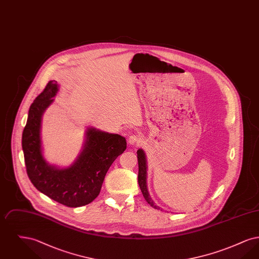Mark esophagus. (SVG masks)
<instances>
[{
    "label": "esophagus",
    "instance_id": "obj_1",
    "mask_svg": "<svg viewBox=\"0 0 259 259\" xmlns=\"http://www.w3.org/2000/svg\"><path fill=\"white\" fill-rule=\"evenodd\" d=\"M141 142H142L141 138L137 135H131L128 139V143L131 146H140Z\"/></svg>",
    "mask_w": 259,
    "mask_h": 259
}]
</instances>
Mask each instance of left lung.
I'll use <instances>...</instances> for the list:
<instances>
[{
  "label": "left lung",
  "mask_w": 259,
  "mask_h": 259,
  "mask_svg": "<svg viewBox=\"0 0 259 259\" xmlns=\"http://www.w3.org/2000/svg\"><path fill=\"white\" fill-rule=\"evenodd\" d=\"M137 157H138V163H139V174H138V183L140 185L141 191L143 193V196L146 199V201L148 204L153 207L154 209H160L159 207L155 205V203L152 201L151 197L149 196L148 193V185H147V169H148V164H147V157L145 151L140 148L137 150Z\"/></svg>",
  "instance_id": "obj_1"
}]
</instances>
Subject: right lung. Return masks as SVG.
<instances>
[{
  "instance_id": "1",
  "label": "right lung",
  "mask_w": 259,
  "mask_h": 259,
  "mask_svg": "<svg viewBox=\"0 0 259 259\" xmlns=\"http://www.w3.org/2000/svg\"><path fill=\"white\" fill-rule=\"evenodd\" d=\"M57 92V81L50 80L29 109L22 134L25 165L38 191L62 205L76 208L98 196L106 174L127 144L122 136L87 128L83 148L73 164L66 168L49 164L41 148V117Z\"/></svg>"
}]
</instances>
